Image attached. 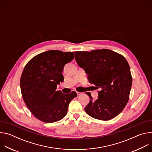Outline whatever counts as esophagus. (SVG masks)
<instances>
[{"label":"esophagus","instance_id":"obj_1","mask_svg":"<svg viewBox=\"0 0 152 152\" xmlns=\"http://www.w3.org/2000/svg\"><path fill=\"white\" fill-rule=\"evenodd\" d=\"M76 93H77V96H80V95L82 94V93H80V92H76Z\"/></svg>","mask_w":152,"mask_h":152}]
</instances>
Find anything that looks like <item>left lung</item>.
Wrapping results in <instances>:
<instances>
[{"label": "left lung", "mask_w": 152, "mask_h": 152, "mask_svg": "<svg viewBox=\"0 0 152 152\" xmlns=\"http://www.w3.org/2000/svg\"><path fill=\"white\" fill-rule=\"evenodd\" d=\"M77 64L88 75L90 83L96 86L98 99L94 101L86 93L90 102L85 107L86 113L100 120H110L117 116L129 99L132 77L125 58L109 49L91 52H75Z\"/></svg>", "instance_id": "obj_1"}]
</instances>
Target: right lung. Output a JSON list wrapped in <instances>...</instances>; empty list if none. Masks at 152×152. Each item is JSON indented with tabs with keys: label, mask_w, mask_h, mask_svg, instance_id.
<instances>
[{
	"label": "right lung",
	"mask_w": 152,
	"mask_h": 152,
	"mask_svg": "<svg viewBox=\"0 0 152 152\" xmlns=\"http://www.w3.org/2000/svg\"><path fill=\"white\" fill-rule=\"evenodd\" d=\"M73 59V52L52 50L36 55L26 64L20 78L21 93L37 119L53 123L66 115L69 104L77 94H63L56 89L64 80V66Z\"/></svg>",
	"instance_id": "1"
}]
</instances>
